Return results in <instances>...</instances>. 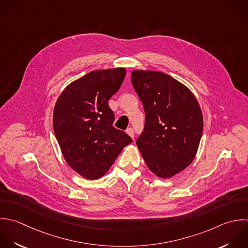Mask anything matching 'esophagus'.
<instances>
[{
	"mask_svg": "<svg viewBox=\"0 0 248 248\" xmlns=\"http://www.w3.org/2000/svg\"><path fill=\"white\" fill-rule=\"evenodd\" d=\"M126 133H127L131 138L134 137V131H133L132 128H127V129H126Z\"/></svg>",
	"mask_w": 248,
	"mask_h": 248,
	"instance_id": "1",
	"label": "esophagus"
}]
</instances>
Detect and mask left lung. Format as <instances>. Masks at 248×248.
<instances>
[{"instance_id":"1","label":"left lung","mask_w":248,"mask_h":248,"mask_svg":"<svg viewBox=\"0 0 248 248\" xmlns=\"http://www.w3.org/2000/svg\"><path fill=\"white\" fill-rule=\"evenodd\" d=\"M131 82L146 114L136 145L148 168L170 179L197 154L204 124L200 105L186 85L164 72L135 69Z\"/></svg>"}]
</instances>
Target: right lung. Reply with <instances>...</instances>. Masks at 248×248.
<instances>
[{
    "label": "right lung",
    "instance_id": "obj_1",
    "mask_svg": "<svg viewBox=\"0 0 248 248\" xmlns=\"http://www.w3.org/2000/svg\"><path fill=\"white\" fill-rule=\"evenodd\" d=\"M125 67L93 70L71 82L58 97L53 127L66 163L86 180L103 177L132 140L113 126L108 100L120 89Z\"/></svg>",
    "mask_w": 248,
    "mask_h": 248
}]
</instances>
